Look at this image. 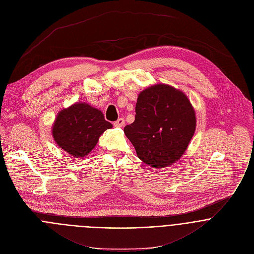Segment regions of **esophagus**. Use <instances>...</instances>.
<instances>
[{
  "label": "esophagus",
  "instance_id": "esophagus-1",
  "mask_svg": "<svg viewBox=\"0 0 254 254\" xmlns=\"http://www.w3.org/2000/svg\"><path fill=\"white\" fill-rule=\"evenodd\" d=\"M125 124V120L123 118H119L117 121L114 122L115 127H123Z\"/></svg>",
  "mask_w": 254,
  "mask_h": 254
}]
</instances>
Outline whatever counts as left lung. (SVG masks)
<instances>
[{
	"label": "left lung",
	"mask_w": 254,
	"mask_h": 254,
	"mask_svg": "<svg viewBox=\"0 0 254 254\" xmlns=\"http://www.w3.org/2000/svg\"><path fill=\"white\" fill-rule=\"evenodd\" d=\"M135 121L124 133L137 156L153 168L172 165L184 154L196 128L195 111L187 96L166 84L140 92Z\"/></svg>",
	"instance_id": "left-lung-1"
}]
</instances>
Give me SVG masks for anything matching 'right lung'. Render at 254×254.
<instances>
[{
    "label": "right lung",
    "mask_w": 254,
    "mask_h": 254,
    "mask_svg": "<svg viewBox=\"0 0 254 254\" xmlns=\"http://www.w3.org/2000/svg\"><path fill=\"white\" fill-rule=\"evenodd\" d=\"M112 127L100 110L81 102L58 113L52 134L60 148L75 158H83L95 148L104 131Z\"/></svg>",
    "instance_id": "right-lung-1"
}]
</instances>
